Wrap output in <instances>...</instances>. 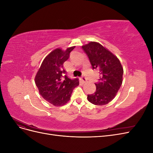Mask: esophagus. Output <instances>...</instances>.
Returning <instances> with one entry per match:
<instances>
[{"instance_id": "obj_1", "label": "esophagus", "mask_w": 153, "mask_h": 153, "mask_svg": "<svg viewBox=\"0 0 153 153\" xmlns=\"http://www.w3.org/2000/svg\"><path fill=\"white\" fill-rule=\"evenodd\" d=\"M81 80H82V82L83 83H85V82H87V78H86L85 77H84V76H82V77L81 78Z\"/></svg>"}]
</instances>
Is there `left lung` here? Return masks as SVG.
Returning a JSON list of instances; mask_svg holds the SVG:
<instances>
[{
  "label": "left lung",
  "instance_id": "left-lung-1",
  "mask_svg": "<svg viewBox=\"0 0 153 153\" xmlns=\"http://www.w3.org/2000/svg\"><path fill=\"white\" fill-rule=\"evenodd\" d=\"M92 68L100 71V82L95 84L96 92L87 95V100L95 105H105L116 96L123 83V68L119 59L100 43L91 41L82 46Z\"/></svg>",
  "mask_w": 153,
  "mask_h": 153
}]
</instances>
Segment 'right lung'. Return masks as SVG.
Wrapping results in <instances>:
<instances>
[{"mask_svg":"<svg viewBox=\"0 0 153 153\" xmlns=\"http://www.w3.org/2000/svg\"><path fill=\"white\" fill-rule=\"evenodd\" d=\"M75 46L62 50L58 48L46 57L35 76L36 85L39 94L48 102L55 106L66 104L73 89L79 85L78 78L70 79L64 75L63 64L69 57Z\"/></svg>","mask_w":153,"mask_h":153,"instance_id":"1","label":"right lung"}]
</instances>
